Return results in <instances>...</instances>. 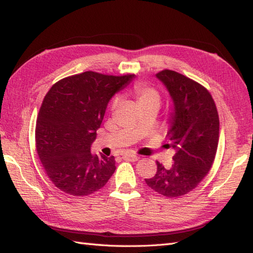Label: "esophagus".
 <instances>
[{
    "label": "esophagus",
    "instance_id": "1",
    "mask_svg": "<svg viewBox=\"0 0 253 253\" xmlns=\"http://www.w3.org/2000/svg\"><path fill=\"white\" fill-rule=\"evenodd\" d=\"M123 159L128 160V161H133V162H135V161H137L139 158L137 157V155H135V154H125L123 157Z\"/></svg>",
    "mask_w": 253,
    "mask_h": 253
}]
</instances>
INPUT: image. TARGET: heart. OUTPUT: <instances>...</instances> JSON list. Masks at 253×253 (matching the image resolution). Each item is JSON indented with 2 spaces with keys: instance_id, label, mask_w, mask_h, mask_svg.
Instances as JSON below:
<instances>
[{
  "instance_id": "heart-1",
  "label": "heart",
  "mask_w": 253,
  "mask_h": 253,
  "mask_svg": "<svg viewBox=\"0 0 253 253\" xmlns=\"http://www.w3.org/2000/svg\"><path fill=\"white\" fill-rule=\"evenodd\" d=\"M135 94L137 106L139 110L142 109H157L159 110L161 104V96L159 92L153 88L146 87V85L137 84L135 87ZM117 101H114V105Z\"/></svg>"
}]
</instances>
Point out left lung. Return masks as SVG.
<instances>
[{
	"label": "left lung",
	"instance_id": "left-lung-1",
	"mask_svg": "<svg viewBox=\"0 0 253 253\" xmlns=\"http://www.w3.org/2000/svg\"><path fill=\"white\" fill-rule=\"evenodd\" d=\"M155 76L173 101L168 146L175 154L170 168L157 162V174L144 180L154 191L176 198L195 189L211 169L218 144V114L212 95L200 84L169 69Z\"/></svg>",
	"mask_w": 253,
	"mask_h": 253
}]
</instances>
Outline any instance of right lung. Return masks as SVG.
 Segmentation results:
<instances>
[{
	"label": "right lung",
	"mask_w": 253,
	"mask_h": 253,
	"mask_svg": "<svg viewBox=\"0 0 253 253\" xmlns=\"http://www.w3.org/2000/svg\"><path fill=\"white\" fill-rule=\"evenodd\" d=\"M133 78L84 72L60 80L46 93L37 118L36 147L58 189L88 196L109 181L116 169L114 157L92 154L91 144L110 100Z\"/></svg>",
	"instance_id": "obj_1"
}]
</instances>
